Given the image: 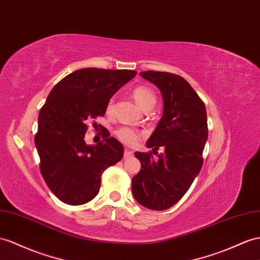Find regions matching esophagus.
Returning <instances> with one entry per match:
<instances>
[{"mask_svg": "<svg viewBox=\"0 0 260 260\" xmlns=\"http://www.w3.org/2000/svg\"><path fill=\"white\" fill-rule=\"evenodd\" d=\"M133 156H134V152L129 150V149H125V151H124V158L125 159H131Z\"/></svg>", "mask_w": 260, "mask_h": 260, "instance_id": "1", "label": "esophagus"}]
</instances>
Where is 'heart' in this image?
Listing matches in <instances>:
<instances>
[{
    "instance_id": "b5f03b06",
    "label": "heart",
    "mask_w": 260,
    "mask_h": 260,
    "mask_svg": "<svg viewBox=\"0 0 260 260\" xmlns=\"http://www.w3.org/2000/svg\"><path fill=\"white\" fill-rule=\"evenodd\" d=\"M132 95L134 98L135 102L145 111L150 110L152 106L155 105L156 100H157L155 92L146 85L135 86L132 91ZM112 106H113V101L110 100L108 106H106L108 112L112 110ZM115 136L119 139V141L126 145H135L138 142V138L141 136V134H139V133L134 128L127 127V126H123V127H119L115 131Z\"/></svg>"
}]
</instances>
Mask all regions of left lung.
<instances>
[{
	"mask_svg": "<svg viewBox=\"0 0 260 260\" xmlns=\"http://www.w3.org/2000/svg\"><path fill=\"white\" fill-rule=\"evenodd\" d=\"M141 77L154 83L164 99V114L147 142L152 152H135L141 171L132 179L136 201L150 210L171 208L189 190L203 165L208 139L205 105L188 81L170 72L143 71ZM158 152V151H157Z\"/></svg>",
	"mask_w": 260,
	"mask_h": 260,
	"instance_id": "8db88e82",
	"label": "left lung"
}]
</instances>
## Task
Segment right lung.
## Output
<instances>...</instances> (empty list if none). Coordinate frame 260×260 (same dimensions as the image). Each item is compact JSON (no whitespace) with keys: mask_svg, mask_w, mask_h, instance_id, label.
I'll return each mask as SVG.
<instances>
[{"mask_svg":"<svg viewBox=\"0 0 260 260\" xmlns=\"http://www.w3.org/2000/svg\"><path fill=\"white\" fill-rule=\"evenodd\" d=\"M134 70L85 68L61 79L39 112L35 145L42 176L60 201L81 205L94 199L105 169L123 158L124 147L106 135L86 145L88 123L103 116L114 93L136 76Z\"/></svg>","mask_w":260,"mask_h":260,"instance_id":"add662e5","label":"right lung"}]
</instances>
